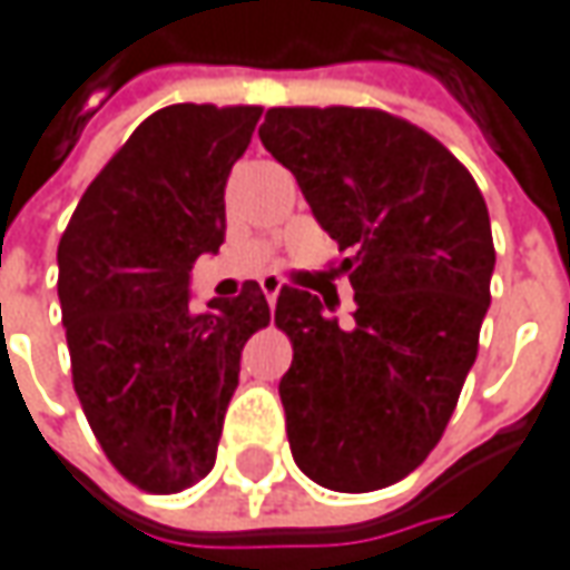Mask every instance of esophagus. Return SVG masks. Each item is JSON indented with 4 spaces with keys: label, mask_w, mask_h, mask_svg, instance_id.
<instances>
[{
    "label": "esophagus",
    "mask_w": 570,
    "mask_h": 570,
    "mask_svg": "<svg viewBox=\"0 0 570 570\" xmlns=\"http://www.w3.org/2000/svg\"><path fill=\"white\" fill-rule=\"evenodd\" d=\"M259 288H263V295L269 298L272 307L275 298H278V292H282V278H278V275H263V278H259Z\"/></svg>",
    "instance_id": "34e87169"
}]
</instances>
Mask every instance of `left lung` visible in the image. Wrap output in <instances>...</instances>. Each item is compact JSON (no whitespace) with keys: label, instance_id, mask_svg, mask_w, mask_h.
<instances>
[{"label":"left lung","instance_id":"1","mask_svg":"<svg viewBox=\"0 0 570 570\" xmlns=\"http://www.w3.org/2000/svg\"><path fill=\"white\" fill-rule=\"evenodd\" d=\"M259 140L340 249L356 292L340 324L285 285L292 340L278 394L298 469L330 491H379L440 442L478 356L494 237L481 188L433 134L382 108H269Z\"/></svg>","mask_w":570,"mask_h":570}]
</instances>
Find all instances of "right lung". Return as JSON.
<instances>
[{
    "label": "right lung",
    "mask_w": 570,
    "mask_h": 570,
    "mask_svg": "<svg viewBox=\"0 0 570 570\" xmlns=\"http://www.w3.org/2000/svg\"><path fill=\"white\" fill-rule=\"evenodd\" d=\"M259 105H169L105 163L60 237L72 387L108 462L150 494L214 469L243 343L269 324L256 282L188 307V272L224 243V186Z\"/></svg>",
    "instance_id": "right-lung-1"
}]
</instances>
